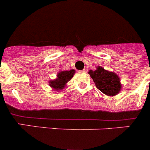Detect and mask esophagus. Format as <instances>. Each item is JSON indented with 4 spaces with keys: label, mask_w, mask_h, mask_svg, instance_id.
Here are the masks:
<instances>
[{
    "label": "esophagus",
    "mask_w": 150,
    "mask_h": 150,
    "mask_svg": "<svg viewBox=\"0 0 150 150\" xmlns=\"http://www.w3.org/2000/svg\"><path fill=\"white\" fill-rule=\"evenodd\" d=\"M80 73H85L86 72V69H83V70H81L79 71Z\"/></svg>",
    "instance_id": "obj_1"
}]
</instances>
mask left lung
<instances>
[{
    "instance_id": "obj_1",
    "label": "left lung",
    "mask_w": 150,
    "mask_h": 150,
    "mask_svg": "<svg viewBox=\"0 0 150 150\" xmlns=\"http://www.w3.org/2000/svg\"><path fill=\"white\" fill-rule=\"evenodd\" d=\"M89 74L96 83V87L103 94L115 96L121 91V81L115 72L105 70L103 67L98 66L96 70H89Z\"/></svg>"
}]
</instances>
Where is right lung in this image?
I'll list each match as a JSON object with an SVG mask.
<instances>
[{"label": "right lung", "instance_id": "obj_1", "mask_svg": "<svg viewBox=\"0 0 150 150\" xmlns=\"http://www.w3.org/2000/svg\"><path fill=\"white\" fill-rule=\"evenodd\" d=\"M75 73V69H70L68 71H60L57 75V78L51 80L50 81V86L54 90L60 91L64 89L67 82L70 81Z\"/></svg>", "mask_w": 150, "mask_h": 150}]
</instances>
